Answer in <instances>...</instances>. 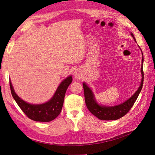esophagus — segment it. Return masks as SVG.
I'll return each mask as SVG.
<instances>
[{
    "instance_id": "1",
    "label": "esophagus",
    "mask_w": 155,
    "mask_h": 155,
    "mask_svg": "<svg viewBox=\"0 0 155 155\" xmlns=\"http://www.w3.org/2000/svg\"><path fill=\"white\" fill-rule=\"evenodd\" d=\"M74 77L76 79H81L83 77V73L80 69H76V70L74 71Z\"/></svg>"
}]
</instances>
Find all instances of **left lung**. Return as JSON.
<instances>
[{
    "mask_svg": "<svg viewBox=\"0 0 155 155\" xmlns=\"http://www.w3.org/2000/svg\"><path fill=\"white\" fill-rule=\"evenodd\" d=\"M132 37H133L134 40L136 41L134 36L133 33H131ZM141 50V49H140ZM142 51V50H141ZM143 57L142 54V65H141V74H142V81L139 88L135 92L130 98H129L124 103L120 104L119 105H116L114 106H106L99 105L96 102L94 95L88 85L85 83H83V87L84 89V99L86 103L87 107L88 110L91 113L97 117L100 120H113L119 119L121 117L124 116L127 112H128L132 106L135 103V101L139 95L142 86L143 81Z\"/></svg>",
    "mask_w": 155,
    "mask_h": 155,
    "instance_id": "obj_1",
    "label": "left lung"
}]
</instances>
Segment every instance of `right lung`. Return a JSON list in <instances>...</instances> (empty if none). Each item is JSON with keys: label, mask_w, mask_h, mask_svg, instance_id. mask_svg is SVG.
Masks as SVG:
<instances>
[{"label": "right lung", "mask_w": 155, "mask_h": 155, "mask_svg": "<svg viewBox=\"0 0 155 155\" xmlns=\"http://www.w3.org/2000/svg\"><path fill=\"white\" fill-rule=\"evenodd\" d=\"M72 81L71 76L64 79L58 87L53 97L47 103L40 104L26 103L15 92L11 81H9V85L13 99L28 117L35 121L50 122L56 119L60 114L67 89Z\"/></svg>", "instance_id": "1"}]
</instances>
